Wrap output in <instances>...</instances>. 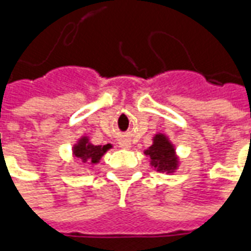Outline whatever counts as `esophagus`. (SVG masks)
<instances>
[{
  "label": "esophagus",
  "mask_w": 251,
  "mask_h": 251,
  "mask_svg": "<svg viewBox=\"0 0 251 251\" xmlns=\"http://www.w3.org/2000/svg\"><path fill=\"white\" fill-rule=\"evenodd\" d=\"M120 148H122V149H130L131 148V144H130V141L129 140H126V138H124V140H121L120 142Z\"/></svg>",
  "instance_id": "1"
}]
</instances>
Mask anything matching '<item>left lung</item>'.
<instances>
[{"label": "left lung", "mask_w": 251, "mask_h": 251, "mask_svg": "<svg viewBox=\"0 0 251 251\" xmlns=\"http://www.w3.org/2000/svg\"><path fill=\"white\" fill-rule=\"evenodd\" d=\"M144 154L149 158L150 166L159 173L173 174L181 165V159L177 149L168 135L157 133L153 137V144L144 150Z\"/></svg>", "instance_id": "8db88e82"}]
</instances>
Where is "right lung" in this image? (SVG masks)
Masks as SVG:
<instances>
[{"label": "right lung", "mask_w": 251, "mask_h": 251, "mask_svg": "<svg viewBox=\"0 0 251 251\" xmlns=\"http://www.w3.org/2000/svg\"><path fill=\"white\" fill-rule=\"evenodd\" d=\"M111 149V145H94L90 142L89 135H81L78 140L75 141V144L72 148V155L74 158L88 165H96L101 161L103 154L107 150Z\"/></svg>", "instance_id": "add662e5"}]
</instances>
